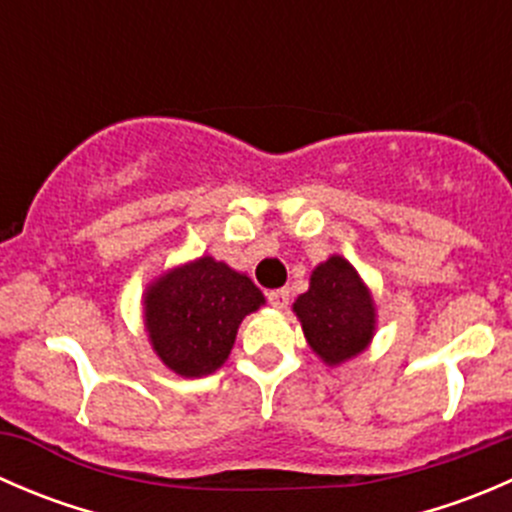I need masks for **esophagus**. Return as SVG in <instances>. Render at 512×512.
I'll list each match as a JSON object with an SVG mask.
<instances>
[{
	"instance_id": "esophagus-1",
	"label": "esophagus",
	"mask_w": 512,
	"mask_h": 512,
	"mask_svg": "<svg viewBox=\"0 0 512 512\" xmlns=\"http://www.w3.org/2000/svg\"><path fill=\"white\" fill-rule=\"evenodd\" d=\"M267 302L275 309H285L289 304V289H272V292H267Z\"/></svg>"
}]
</instances>
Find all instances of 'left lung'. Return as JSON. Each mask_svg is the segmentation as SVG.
Segmentation results:
<instances>
[{
  "label": "left lung",
  "mask_w": 512,
  "mask_h": 512,
  "mask_svg": "<svg viewBox=\"0 0 512 512\" xmlns=\"http://www.w3.org/2000/svg\"><path fill=\"white\" fill-rule=\"evenodd\" d=\"M309 347L327 364L352 359L374 332V304L344 257H329L312 272L309 292L294 302Z\"/></svg>",
  "instance_id": "1"
}]
</instances>
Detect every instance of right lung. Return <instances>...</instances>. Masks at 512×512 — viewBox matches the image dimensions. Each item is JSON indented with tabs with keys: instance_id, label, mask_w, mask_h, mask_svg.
I'll return each mask as SVG.
<instances>
[{
	"instance_id": "1",
	"label": "right lung",
	"mask_w": 512,
	"mask_h": 512,
	"mask_svg": "<svg viewBox=\"0 0 512 512\" xmlns=\"http://www.w3.org/2000/svg\"><path fill=\"white\" fill-rule=\"evenodd\" d=\"M262 302L250 277L200 257L148 289L146 327L153 349L175 374H213L225 364L245 314Z\"/></svg>"
}]
</instances>
